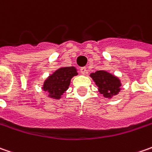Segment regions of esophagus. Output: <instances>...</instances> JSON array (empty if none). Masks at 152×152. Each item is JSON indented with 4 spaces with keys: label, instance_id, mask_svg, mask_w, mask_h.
<instances>
[{
    "label": "esophagus",
    "instance_id": "1",
    "mask_svg": "<svg viewBox=\"0 0 152 152\" xmlns=\"http://www.w3.org/2000/svg\"><path fill=\"white\" fill-rule=\"evenodd\" d=\"M80 73H82V74H86L87 73V69H86V67H83L80 68Z\"/></svg>",
    "mask_w": 152,
    "mask_h": 152
}]
</instances>
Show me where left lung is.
<instances>
[{"mask_svg": "<svg viewBox=\"0 0 152 152\" xmlns=\"http://www.w3.org/2000/svg\"><path fill=\"white\" fill-rule=\"evenodd\" d=\"M90 76L98 87L100 94L103 95L105 98L111 99L113 96L118 95L121 91L122 84L120 79L107 71H96V73H91Z\"/></svg>", "mask_w": 152, "mask_h": 152, "instance_id": "left-lung-1", "label": "left lung"}]
</instances>
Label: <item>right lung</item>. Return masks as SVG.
Here are the masks:
<instances>
[{
  "instance_id": "obj_1",
  "label": "right lung",
  "mask_w": 152,
  "mask_h": 152,
  "mask_svg": "<svg viewBox=\"0 0 152 152\" xmlns=\"http://www.w3.org/2000/svg\"><path fill=\"white\" fill-rule=\"evenodd\" d=\"M78 75L75 67H60L45 80L43 91L48 92V96L59 100L62 94L68 89L71 79Z\"/></svg>"
}]
</instances>
